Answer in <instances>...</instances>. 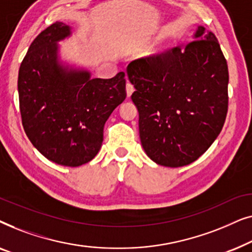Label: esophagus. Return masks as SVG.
I'll list each match as a JSON object with an SVG mask.
<instances>
[{"instance_id": "34e87169", "label": "esophagus", "mask_w": 252, "mask_h": 252, "mask_svg": "<svg viewBox=\"0 0 252 252\" xmlns=\"http://www.w3.org/2000/svg\"><path fill=\"white\" fill-rule=\"evenodd\" d=\"M133 92H134V86L128 81V82H127V84H126V93H127V96H128V97H129V96L132 95Z\"/></svg>"}]
</instances>
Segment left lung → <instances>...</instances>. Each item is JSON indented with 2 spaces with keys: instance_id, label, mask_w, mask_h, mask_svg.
I'll return each instance as SVG.
<instances>
[{
  "instance_id": "obj_1",
  "label": "left lung",
  "mask_w": 252,
  "mask_h": 252,
  "mask_svg": "<svg viewBox=\"0 0 252 252\" xmlns=\"http://www.w3.org/2000/svg\"><path fill=\"white\" fill-rule=\"evenodd\" d=\"M127 75L141 144L155 163L185 166L215 142L228 109V66L212 32L198 26L185 50L130 62Z\"/></svg>"
}]
</instances>
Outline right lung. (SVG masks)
<instances>
[{
    "label": "right lung",
    "instance_id": "right-lung-1",
    "mask_svg": "<svg viewBox=\"0 0 252 252\" xmlns=\"http://www.w3.org/2000/svg\"><path fill=\"white\" fill-rule=\"evenodd\" d=\"M71 27L56 22L37 35L18 73L24 130L47 159L63 166L88 163L101 149L104 124L126 98V79L91 78L58 61V41Z\"/></svg>",
    "mask_w": 252,
    "mask_h": 252
}]
</instances>
